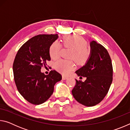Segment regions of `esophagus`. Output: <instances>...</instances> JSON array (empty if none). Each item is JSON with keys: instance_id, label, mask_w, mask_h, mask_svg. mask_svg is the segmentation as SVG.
Masks as SVG:
<instances>
[{"instance_id": "1", "label": "esophagus", "mask_w": 130, "mask_h": 130, "mask_svg": "<svg viewBox=\"0 0 130 130\" xmlns=\"http://www.w3.org/2000/svg\"><path fill=\"white\" fill-rule=\"evenodd\" d=\"M68 77L67 76H62V80H67V79L68 78Z\"/></svg>"}]
</instances>
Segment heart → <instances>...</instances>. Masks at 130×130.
I'll list each match as a JSON object with an SVG mask.
<instances>
[{"label": "heart", "mask_w": 130, "mask_h": 130, "mask_svg": "<svg viewBox=\"0 0 130 130\" xmlns=\"http://www.w3.org/2000/svg\"><path fill=\"white\" fill-rule=\"evenodd\" d=\"M64 47L72 50L69 58L73 59L78 64L82 65L88 60L90 52L87 48V42L82 37L78 36H65L63 38ZM61 46L58 42L55 41L50 45L49 54L52 59L58 58L60 54ZM74 64L72 61L61 60L55 63V68L63 74H69L74 69Z\"/></svg>", "instance_id": "heart-1"}]
</instances>
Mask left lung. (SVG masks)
<instances>
[{
    "mask_svg": "<svg viewBox=\"0 0 130 130\" xmlns=\"http://www.w3.org/2000/svg\"><path fill=\"white\" fill-rule=\"evenodd\" d=\"M90 46L91 53L87 63L76 71L80 77H86V80H76L72 91L74 99L87 107L102 102L109 91L113 76L111 59L107 49L94 41L90 42Z\"/></svg>",
    "mask_w": 130,
    "mask_h": 130,
    "instance_id": "left-lung-1",
    "label": "left lung"
}]
</instances>
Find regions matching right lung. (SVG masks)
Masks as SVG:
<instances>
[{"label": "right lung", "mask_w": 130, "mask_h": 130, "mask_svg": "<svg viewBox=\"0 0 130 130\" xmlns=\"http://www.w3.org/2000/svg\"><path fill=\"white\" fill-rule=\"evenodd\" d=\"M58 34H40L33 37L22 46L13 63L15 84L20 94L30 103L45 102L54 91L56 83L62 79L61 74L51 70L48 75L41 68L50 60L49 48Z\"/></svg>", "instance_id": "obj_1"}]
</instances>
